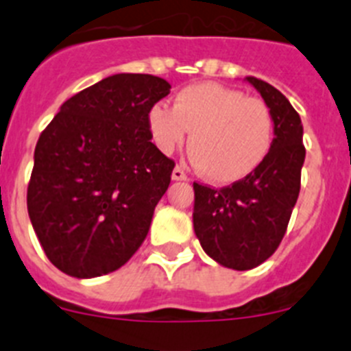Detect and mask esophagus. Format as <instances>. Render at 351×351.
Here are the masks:
<instances>
[{
  "label": "esophagus",
  "instance_id": "1",
  "mask_svg": "<svg viewBox=\"0 0 351 351\" xmlns=\"http://www.w3.org/2000/svg\"><path fill=\"white\" fill-rule=\"evenodd\" d=\"M172 179L173 181H186V173H184V170L181 169V167H176V169L172 170Z\"/></svg>",
  "mask_w": 351,
  "mask_h": 351
}]
</instances>
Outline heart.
<instances>
[{
    "mask_svg": "<svg viewBox=\"0 0 351 351\" xmlns=\"http://www.w3.org/2000/svg\"><path fill=\"white\" fill-rule=\"evenodd\" d=\"M147 126L165 154L181 147L190 132L191 160L216 184H232L255 172L274 138V117L265 101L216 82L181 89L173 108L153 105Z\"/></svg>",
    "mask_w": 351,
    "mask_h": 351,
    "instance_id": "obj_1",
    "label": "heart"
}]
</instances>
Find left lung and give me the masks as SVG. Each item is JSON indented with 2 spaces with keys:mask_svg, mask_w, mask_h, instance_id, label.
I'll return each instance as SVG.
<instances>
[{
  "mask_svg": "<svg viewBox=\"0 0 351 351\" xmlns=\"http://www.w3.org/2000/svg\"><path fill=\"white\" fill-rule=\"evenodd\" d=\"M274 117L272 147L247 178L214 190L193 182V228L207 255L219 265L247 271L278 250L300 191L306 158L302 123L281 91L246 77Z\"/></svg>",
  "mask_w": 351,
  "mask_h": 351,
  "instance_id": "1",
  "label": "left lung"
}]
</instances>
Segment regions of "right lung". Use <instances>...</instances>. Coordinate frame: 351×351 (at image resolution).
<instances>
[{
  "instance_id": "1",
  "label": "right lung",
  "mask_w": 351,
  "mask_h": 351,
  "mask_svg": "<svg viewBox=\"0 0 351 351\" xmlns=\"http://www.w3.org/2000/svg\"><path fill=\"white\" fill-rule=\"evenodd\" d=\"M169 93L160 77L116 73L68 98L40 135L27 213L64 274L114 272L144 243L173 170L151 142L147 114Z\"/></svg>"
}]
</instances>
